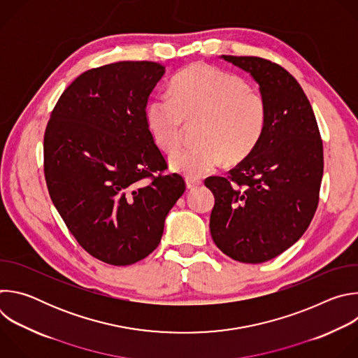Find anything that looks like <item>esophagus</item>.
Returning <instances> with one entry per match:
<instances>
[{
  "mask_svg": "<svg viewBox=\"0 0 358 358\" xmlns=\"http://www.w3.org/2000/svg\"><path fill=\"white\" fill-rule=\"evenodd\" d=\"M185 184H187V188H188V189H192V188H195V187L201 185V184H202V181H201V180H198V178H189V177H187Z\"/></svg>",
  "mask_w": 358,
  "mask_h": 358,
  "instance_id": "34e87169",
  "label": "esophagus"
}]
</instances>
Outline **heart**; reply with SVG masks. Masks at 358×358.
<instances>
[{"mask_svg":"<svg viewBox=\"0 0 358 358\" xmlns=\"http://www.w3.org/2000/svg\"><path fill=\"white\" fill-rule=\"evenodd\" d=\"M195 123V145L177 151L170 167L198 178L228 162L246 157L258 144L266 123L264 97L218 68L194 64L170 83V97H152L145 106V124L155 143L174 151L184 123Z\"/></svg>","mask_w":358,"mask_h":358,"instance_id":"heart-1","label":"heart"}]
</instances>
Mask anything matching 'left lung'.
Here are the masks:
<instances>
[{
  "instance_id": "left-lung-1",
  "label": "left lung",
  "mask_w": 358,
  "mask_h": 358,
  "mask_svg": "<svg viewBox=\"0 0 358 358\" xmlns=\"http://www.w3.org/2000/svg\"><path fill=\"white\" fill-rule=\"evenodd\" d=\"M259 85L264 133L228 177H208L215 196L211 236L229 258L262 264L309 228L319 203L323 143L308 96L280 65L258 57L222 55Z\"/></svg>"
}]
</instances>
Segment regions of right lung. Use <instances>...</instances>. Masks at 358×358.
Segmentation results:
<instances>
[{
  "instance_id": "add662e5",
  "label": "right lung",
  "mask_w": 358,
  "mask_h": 358,
  "mask_svg": "<svg viewBox=\"0 0 358 358\" xmlns=\"http://www.w3.org/2000/svg\"><path fill=\"white\" fill-rule=\"evenodd\" d=\"M166 68L123 61L93 68L61 94L43 136V171L55 208L78 243L115 266L155 250L185 191L145 124Z\"/></svg>"
}]
</instances>
